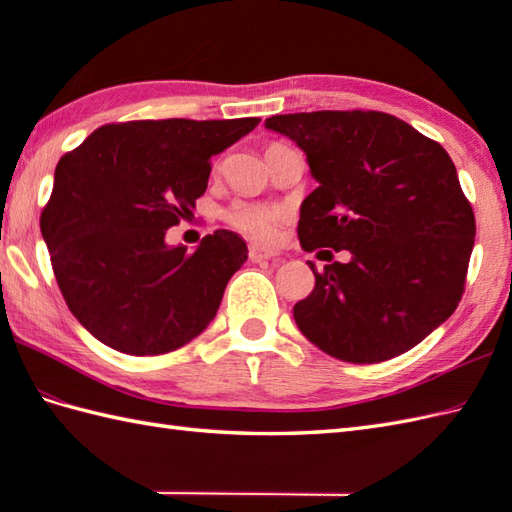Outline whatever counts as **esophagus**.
<instances>
[{
    "instance_id": "1",
    "label": "esophagus",
    "mask_w": 512,
    "mask_h": 512,
    "mask_svg": "<svg viewBox=\"0 0 512 512\" xmlns=\"http://www.w3.org/2000/svg\"><path fill=\"white\" fill-rule=\"evenodd\" d=\"M248 257H250V262H266V259H275L277 253H273V250H266V248H262V246L253 244V246L248 248Z\"/></svg>"
}]
</instances>
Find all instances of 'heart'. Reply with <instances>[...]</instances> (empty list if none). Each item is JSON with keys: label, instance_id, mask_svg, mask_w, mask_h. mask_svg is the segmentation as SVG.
<instances>
[{"label": "heart", "instance_id": "obj_1", "mask_svg": "<svg viewBox=\"0 0 512 512\" xmlns=\"http://www.w3.org/2000/svg\"><path fill=\"white\" fill-rule=\"evenodd\" d=\"M226 222L237 228L239 233L257 239V242H273L281 222V211L268 204L235 202L226 211Z\"/></svg>", "mask_w": 512, "mask_h": 512}]
</instances>
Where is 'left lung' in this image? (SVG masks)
<instances>
[{"mask_svg":"<svg viewBox=\"0 0 512 512\" xmlns=\"http://www.w3.org/2000/svg\"><path fill=\"white\" fill-rule=\"evenodd\" d=\"M306 154L314 189L299 209L303 250H350L314 273L297 328L334 358L380 363L411 350L458 308L475 215L438 143L383 112L266 118ZM323 253V250H319Z\"/></svg>","mask_w":512,"mask_h":512,"instance_id":"1","label":"left lung"}]
</instances>
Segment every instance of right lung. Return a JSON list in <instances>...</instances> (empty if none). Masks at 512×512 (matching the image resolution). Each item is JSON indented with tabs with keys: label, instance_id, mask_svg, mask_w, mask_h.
<instances>
[{
	"label": "right lung",
	"instance_id": "right-lung-1",
	"mask_svg": "<svg viewBox=\"0 0 512 512\" xmlns=\"http://www.w3.org/2000/svg\"><path fill=\"white\" fill-rule=\"evenodd\" d=\"M257 125L259 118L103 125L59 160L41 235L65 303L94 339L156 356L209 328L228 279L248 259L246 242L220 228L187 253L165 235L206 191L211 156Z\"/></svg>",
	"mask_w": 512,
	"mask_h": 512
}]
</instances>
